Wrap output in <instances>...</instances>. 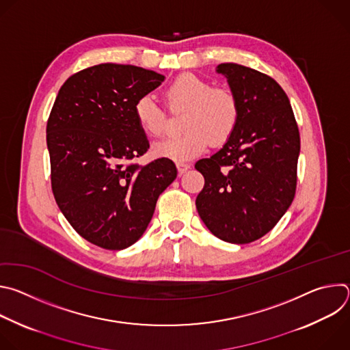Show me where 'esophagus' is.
I'll list each match as a JSON object with an SVG mask.
<instances>
[{
  "label": "esophagus",
  "instance_id": "esophagus-1",
  "mask_svg": "<svg viewBox=\"0 0 350 350\" xmlns=\"http://www.w3.org/2000/svg\"><path fill=\"white\" fill-rule=\"evenodd\" d=\"M189 167H191L189 163H184V162H178V163H177V169H178V173H180V174L185 173Z\"/></svg>",
  "mask_w": 350,
  "mask_h": 350
}]
</instances>
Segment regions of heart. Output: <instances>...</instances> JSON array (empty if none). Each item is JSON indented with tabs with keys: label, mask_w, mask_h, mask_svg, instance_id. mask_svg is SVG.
<instances>
[{
	"label": "heart",
	"mask_w": 350,
	"mask_h": 350,
	"mask_svg": "<svg viewBox=\"0 0 350 350\" xmlns=\"http://www.w3.org/2000/svg\"><path fill=\"white\" fill-rule=\"evenodd\" d=\"M165 103L173 112L187 109L184 133L154 144L158 157L185 162L205 152L209 142L224 144L239 122V103L232 91L213 84L193 73L177 76L163 90ZM134 116L145 134L159 137L165 133L167 113L152 95L144 94L134 103Z\"/></svg>",
	"instance_id": "obj_1"
}]
</instances>
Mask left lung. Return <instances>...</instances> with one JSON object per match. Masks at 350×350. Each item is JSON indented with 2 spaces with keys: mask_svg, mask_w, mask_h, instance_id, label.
<instances>
[{
  "mask_svg": "<svg viewBox=\"0 0 350 350\" xmlns=\"http://www.w3.org/2000/svg\"><path fill=\"white\" fill-rule=\"evenodd\" d=\"M239 103V122L219 152L195 163L205 178L196 209L217 238L249 243L266 235L291 206L301 137L289 99L270 76L220 64Z\"/></svg>",
  "mask_w": 350,
  "mask_h": 350,
  "instance_id": "obj_1",
  "label": "left lung"
}]
</instances>
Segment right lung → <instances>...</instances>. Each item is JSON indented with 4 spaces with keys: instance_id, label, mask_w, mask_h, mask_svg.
Returning a JSON list of instances; mask_svg holds the SVG:
<instances>
[{
    "instance_id": "add662e5",
    "label": "right lung",
    "mask_w": 350,
    "mask_h": 350,
    "mask_svg": "<svg viewBox=\"0 0 350 350\" xmlns=\"http://www.w3.org/2000/svg\"><path fill=\"white\" fill-rule=\"evenodd\" d=\"M163 80L138 66L99 64L72 75L49 113L54 198L77 234L99 247L120 251L138 241L177 177L167 158L133 162L149 148L134 103Z\"/></svg>"
}]
</instances>
